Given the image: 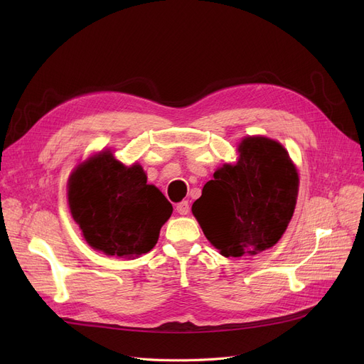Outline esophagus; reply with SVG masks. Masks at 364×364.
<instances>
[{"label": "esophagus", "instance_id": "1", "mask_svg": "<svg viewBox=\"0 0 364 364\" xmlns=\"http://www.w3.org/2000/svg\"><path fill=\"white\" fill-rule=\"evenodd\" d=\"M176 211H177L180 215H187V214H188V211H190L188 202H187V200L180 202V203L176 206Z\"/></svg>", "mask_w": 364, "mask_h": 364}]
</instances>
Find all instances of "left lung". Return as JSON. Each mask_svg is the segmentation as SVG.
<instances>
[{"mask_svg": "<svg viewBox=\"0 0 364 364\" xmlns=\"http://www.w3.org/2000/svg\"><path fill=\"white\" fill-rule=\"evenodd\" d=\"M239 159L214 172L193 203L203 235L224 257L257 255L274 246L296 205L299 178L280 143L255 136L239 144Z\"/></svg>", "mask_w": 364, "mask_h": 364, "instance_id": "obj_1", "label": "left lung"}]
</instances>
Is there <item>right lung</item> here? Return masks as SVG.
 I'll return each instance as SVG.
<instances>
[{
  "label": "right lung",
  "instance_id": "right-lung-1",
  "mask_svg": "<svg viewBox=\"0 0 364 364\" xmlns=\"http://www.w3.org/2000/svg\"><path fill=\"white\" fill-rule=\"evenodd\" d=\"M68 200L84 239L106 255L134 258L158 243L172 205L147 184L141 165L125 166L110 150L91 156L73 169Z\"/></svg>",
  "mask_w": 364,
  "mask_h": 364
}]
</instances>
